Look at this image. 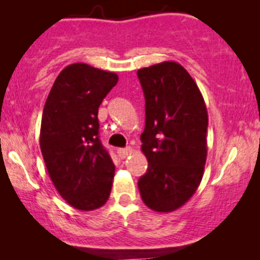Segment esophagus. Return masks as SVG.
<instances>
[{"mask_svg": "<svg viewBox=\"0 0 260 260\" xmlns=\"http://www.w3.org/2000/svg\"><path fill=\"white\" fill-rule=\"evenodd\" d=\"M131 152H132V148H131V147H127V148H119L117 151V153L120 158H125L128 154H131Z\"/></svg>", "mask_w": 260, "mask_h": 260, "instance_id": "1", "label": "esophagus"}]
</instances>
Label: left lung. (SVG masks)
<instances>
[{
	"mask_svg": "<svg viewBox=\"0 0 260 260\" xmlns=\"http://www.w3.org/2000/svg\"><path fill=\"white\" fill-rule=\"evenodd\" d=\"M146 99L141 135L147 172L138 180L149 209L170 212L190 200L208 156V111L200 89L182 65L164 61L137 72Z\"/></svg>",
	"mask_w": 260,
	"mask_h": 260,
	"instance_id": "8db88e82",
	"label": "left lung"
}]
</instances>
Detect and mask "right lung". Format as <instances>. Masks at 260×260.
I'll list each match as a JSON object with an SVG mask.
<instances>
[{
    "label": "right lung",
    "mask_w": 260,
    "mask_h": 260,
    "mask_svg": "<svg viewBox=\"0 0 260 260\" xmlns=\"http://www.w3.org/2000/svg\"><path fill=\"white\" fill-rule=\"evenodd\" d=\"M117 81L115 73L68 65L44 107L41 153L57 192L78 210H95L111 195L115 167L99 140L98 108Z\"/></svg>",
    "instance_id": "1"
}]
</instances>
